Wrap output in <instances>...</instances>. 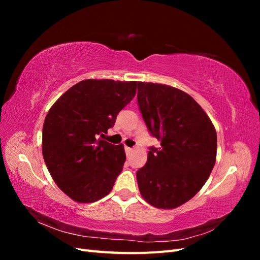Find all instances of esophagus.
Returning <instances> with one entry per match:
<instances>
[{"label":"esophagus","instance_id":"1","mask_svg":"<svg viewBox=\"0 0 260 260\" xmlns=\"http://www.w3.org/2000/svg\"><path fill=\"white\" fill-rule=\"evenodd\" d=\"M124 151H125V154H127V156H130V155H131V153L133 152V148L128 147V146H125V147H124Z\"/></svg>","mask_w":260,"mask_h":260}]
</instances>
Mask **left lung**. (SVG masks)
Wrapping results in <instances>:
<instances>
[{"label":"left lung","instance_id":"obj_1","mask_svg":"<svg viewBox=\"0 0 260 260\" xmlns=\"http://www.w3.org/2000/svg\"><path fill=\"white\" fill-rule=\"evenodd\" d=\"M138 104L160 147H149L137 171L139 190L152 206L172 209L190 201L215 166L217 133L207 114L174 86L138 82Z\"/></svg>","mask_w":260,"mask_h":260}]
</instances>
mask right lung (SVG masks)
Segmentation results:
<instances>
[{"mask_svg":"<svg viewBox=\"0 0 260 260\" xmlns=\"http://www.w3.org/2000/svg\"><path fill=\"white\" fill-rule=\"evenodd\" d=\"M137 81L88 79L55 102L42 130V153L55 183L78 203L103 199L122 170V144L99 139L135 98Z\"/></svg>","mask_w":260,"mask_h":260,"instance_id":"right-lung-1","label":"right lung"}]
</instances>
